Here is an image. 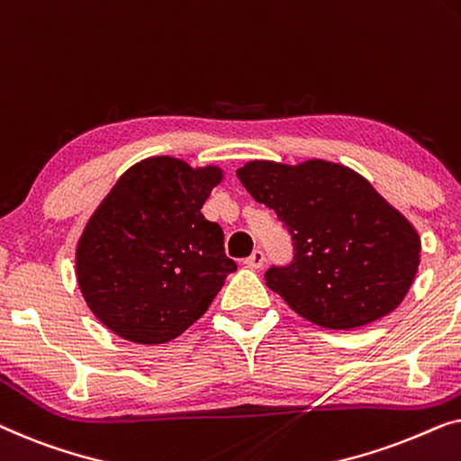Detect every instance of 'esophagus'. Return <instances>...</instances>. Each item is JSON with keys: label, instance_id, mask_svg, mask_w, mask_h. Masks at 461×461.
I'll list each match as a JSON object with an SVG mask.
<instances>
[{"label": "esophagus", "instance_id": "obj_1", "mask_svg": "<svg viewBox=\"0 0 461 461\" xmlns=\"http://www.w3.org/2000/svg\"><path fill=\"white\" fill-rule=\"evenodd\" d=\"M262 264H264V254H262V249H254L251 251V256L249 258H245V267L248 268H262Z\"/></svg>", "mask_w": 461, "mask_h": 461}]
</instances>
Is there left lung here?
<instances>
[{"label":"left lung","mask_w":461,"mask_h":461,"mask_svg":"<svg viewBox=\"0 0 461 461\" xmlns=\"http://www.w3.org/2000/svg\"><path fill=\"white\" fill-rule=\"evenodd\" d=\"M237 176L294 239V262L270 268L267 285L300 317L352 331L405 300L418 275L420 235L367 178L325 159H256Z\"/></svg>","instance_id":"obj_1"}]
</instances>
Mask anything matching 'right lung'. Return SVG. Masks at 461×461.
<instances>
[{"mask_svg":"<svg viewBox=\"0 0 461 461\" xmlns=\"http://www.w3.org/2000/svg\"><path fill=\"white\" fill-rule=\"evenodd\" d=\"M222 180L218 166L149 157L100 201L77 241L75 275L106 330L155 346L203 317L237 270L224 254L222 229L201 213Z\"/></svg>","mask_w":461,"mask_h":461,"instance_id":"right-lung-1","label":"right lung"}]
</instances>
